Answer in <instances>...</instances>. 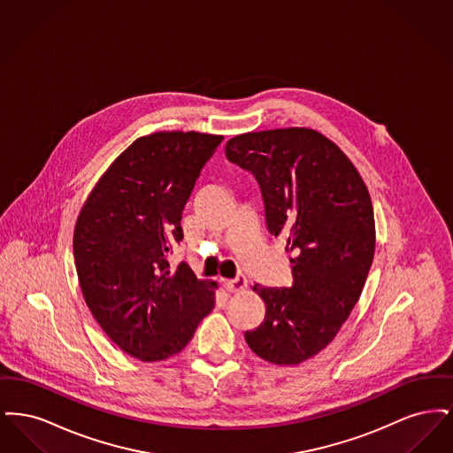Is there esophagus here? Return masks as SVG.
Wrapping results in <instances>:
<instances>
[{
	"mask_svg": "<svg viewBox=\"0 0 453 453\" xmlns=\"http://www.w3.org/2000/svg\"><path fill=\"white\" fill-rule=\"evenodd\" d=\"M224 287H226V290H227V292L237 294V292L246 290V287H248V280H246L244 277H237L234 280L224 281Z\"/></svg>",
	"mask_w": 453,
	"mask_h": 453,
	"instance_id": "esophagus-1",
	"label": "esophagus"
}]
</instances>
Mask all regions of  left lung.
<instances>
[{"mask_svg":"<svg viewBox=\"0 0 453 453\" xmlns=\"http://www.w3.org/2000/svg\"><path fill=\"white\" fill-rule=\"evenodd\" d=\"M226 156L257 176L266 229L292 255L288 288L253 287L265 319L244 340L270 364L299 365L336 338L362 296L375 253L372 198L349 157L318 130L239 134Z\"/></svg>","mask_w":453,"mask_h":453,"instance_id":"left-lung-1","label":"left lung"}]
</instances>
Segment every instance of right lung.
Returning <instances> with one entry per match:
<instances>
[{
    "label": "right lung",
    "mask_w": 453,
    "mask_h": 453,
    "mask_svg": "<svg viewBox=\"0 0 453 453\" xmlns=\"http://www.w3.org/2000/svg\"><path fill=\"white\" fill-rule=\"evenodd\" d=\"M224 135L159 130L137 137L107 168L78 214L80 287L108 338L141 362L180 353L212 311L217 281L198 280L168 253L196 178Z\"/></svg>",
    "instance_id": "add662e5"
}]
</instances>
